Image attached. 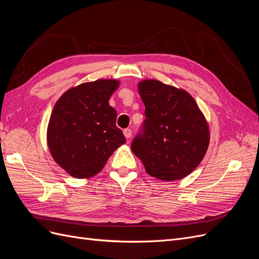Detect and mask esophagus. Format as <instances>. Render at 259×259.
<instances>
[{"label": "esophagus", "mask_w": 259, "mask_h": 259, "mask_svg": "<svg viewBox=\"0 0 259 259\" xmlns=\"http://www.w3.org/2000/svg\"><path fill=\"white\" fill-rule=\"evenodd\" d=\"M123 134H124V136H125V138H131L132 137V131L130 130V128H125L124 131H123Z\"/></svg>", "instance_id": "34e87169"}]
</instances>
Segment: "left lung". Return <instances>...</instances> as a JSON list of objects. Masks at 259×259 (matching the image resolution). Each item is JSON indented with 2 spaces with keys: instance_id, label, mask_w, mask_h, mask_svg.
<instances>
[{
  "instance_id": "left-lung-1",
  "label": "left lung",
  "mask_w": 259,
  "mask_h": 259,
  "mask_svg": "<svg viewBox=\"0 0 259 259\" xmlns=\"http://www.w3.org/2000/svg\"><path fill=\"white\" fill-rule=\"evenodd\" d=\"M138 92L146 107L144 133L132 151L147 173L163 182L183 179L198 167L209 145L204 114L189 93L158 80H143Z\"/></svg>"
}]
</instances>
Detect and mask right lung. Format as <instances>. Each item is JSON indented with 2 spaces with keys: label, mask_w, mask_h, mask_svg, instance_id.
<instances>
[{
  "label": "right lung",
  "mask_w": 259,
  "mask_h": 259,
  "mask_svg": "<svg viewBox=\"0 0 259 259\" xmlns=\"http://www.w3.org/2000/svg\"><path fill=\"white\" fill-rule=\"evenodd\" d=\"M119 86L114 79L82 83L66 91L55 104L46 140L54 161L70 176L97 175L125 143L115 125V109L109 105Z\"/></svg>",
  "instance_id": "right-lung-1"
}]
</instances>
